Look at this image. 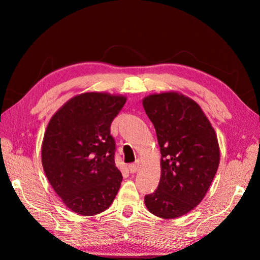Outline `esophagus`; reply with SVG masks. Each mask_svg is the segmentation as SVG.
I'll return each mask as SVG.
<instances>
[{
  "label": "esophagus",
  "instance_id": "34e87169",
  "mask_svg": "<svg viewBox=\"0 0 260 260\" xmlns=\"http://www.w3.org/2000/svg\"><path fill=\"white\" fill-rule=\"evenodd\" d=\"M128 170L131 171V173H136L139 171V164H138V162H133V164H129Z\"/></svg>",
  "mask_w": 260,
  "mask_h": 260
}]
</instances>
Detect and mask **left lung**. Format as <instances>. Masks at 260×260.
Wrapping results in <instances>:
<instances>
[{
    "mask_svg": "<svg viewBox=\"0 0 260 260\" xmlns=\"http://www.w3.org/2000/svg\"><path fill=\"white\" fill-rule=\"evenodd\" d=\"M143 108L161 153L159 183L144 203L159 218L181 217L201 203L217 173V135L200 105L181 94L150 95Z\"/></svg>",
    "mask_w": 260,
    "mask_h": 260,
    "instance_id": "8db88e82",
    "label": "left lung"
}]
</instances>
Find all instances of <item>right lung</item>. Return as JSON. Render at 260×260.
Masks as SVG:
<instances>
[{
  "instance_id": "add662e5",
  "label": "right lung",
  "mask_w": 260,
  "mask_h": 260,
  "mask_svg": "<svg viewBox=\"0 0 260 260\" xmlns=\"http://www.w3.org/2000/svg\"><path fill=\"white\" fill-rule=\"evenodd\" d=\"M125 102L124 96L78 95L47 126L43 170L57 195L76 213L103 212L119 190L122 175L114 162L116 141L110 126Z\"/></svg>"
}]
</instances>
